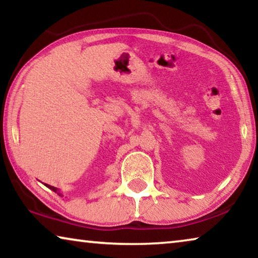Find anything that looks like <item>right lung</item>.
<instances>
[{"mask_svg": "<svg viewBox=\"0 0 258 258\" xmlns=\"http://www.w3.org/2000/svg\"><path fill=\"white\" fill-rule=\"evenodd\" d=\"M45 186L49 187V189H51L52 191L56 192V194H58L59 196H61V197H62V194H61V192H60V190L58 189V187H55V186H52V185H49V184H45Z\"/></svg>", "mask_w": 258, "mask_h": 258, "instance_id": "1", "label": "right lung"}]
</instances>
